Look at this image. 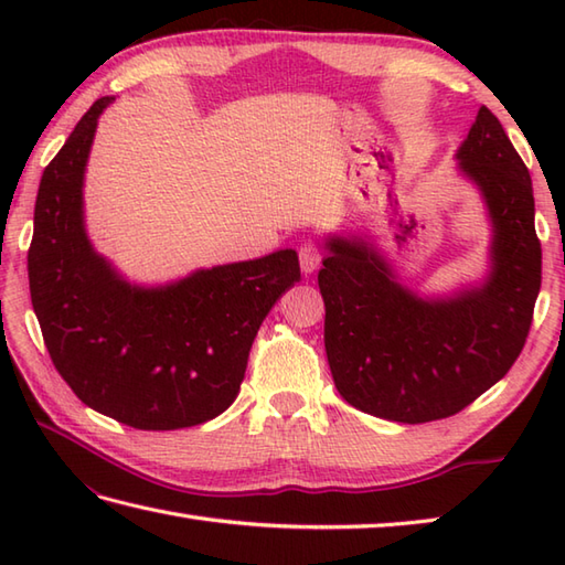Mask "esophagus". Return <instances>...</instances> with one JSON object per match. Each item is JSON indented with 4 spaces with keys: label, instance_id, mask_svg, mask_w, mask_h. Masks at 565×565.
Returning <instances> with one entry per match:
<instances>
[{
    "label": "esophagus",
    "instance_id": "34e87169",
    "mask_svg": "<svg viewBox=\"0 0 565 565\" xmlns=\"http://www.w3.org/2000/svg\"><path fill=\"white\" fill-rule=\"evenodd\" d=\"M298 259H301V271L303 274H313L320 262H322V255H320V247L316 243H303L301 247H298Z\"/></svg>",
    "mask_w": 565,
    "mask_h": 565
}]
</instances>
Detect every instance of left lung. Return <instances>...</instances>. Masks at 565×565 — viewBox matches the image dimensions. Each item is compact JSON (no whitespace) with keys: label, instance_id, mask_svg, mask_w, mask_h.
<instances>
[{"label":"left lung","instance_id":"1","mask_svg":"<svg viewBox=\"0 0 565 565\" xmlns=\"http://www.w3.org/2000/svg\"><path fill=\"white\" fill-rule=\"evenodd\" d=\"M490 223L481 281L429 296L405 281L366 233H328L318 271L326 352L342 398L393 423L463 411L508 374L542 286L532 177L486 106L454 154Z\"/></svg>","mask_w":565,"mask_h":565}]
</instances>
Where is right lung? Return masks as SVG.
Returning <instances> with one entry per match:
<instances>
[{"label": "right lung", "instance_id": "add662e5", "mask_svg": "<svg viewBox=\"0 0 565 565\" xmlns=\"http://www.w3.org/2000/svg\"><path fill=\"white\" fill-rule=\"evenodd\" d=\"M111 102L92 104L41 177L33 313L57 374L92 411L136 429L194 427L237 398L262 320L301 279L298 255L286 247L152 286L126 279L84 221V172Z\"/></svg>", "mask_w": 565, "mask_h": 565}]
</instances>
